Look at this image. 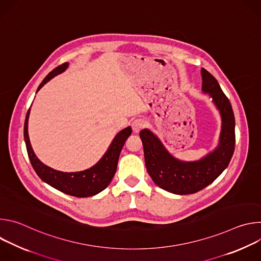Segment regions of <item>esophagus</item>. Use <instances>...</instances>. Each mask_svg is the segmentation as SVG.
<instances>
[{
    "label": "esophagus",
    "instance_id": "34e87169",
    "mask_svg": "<svg viewBox=\"0 0 261 261\" xmlns=\"http://www.w3.org/2000/svg\"><path fill=\"white\" fill-rule=\"evenodd\" d=\"M132 126V129H133V132L134 133H138L141 129H143L145 127V122L141 119H136L132 122L131 124Z\"/></svg>",
    "mask_w": 261,
    "mask_h": 261
}]
</instances>
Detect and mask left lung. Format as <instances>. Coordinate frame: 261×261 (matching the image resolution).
<instances>
[{
    "label": "left lung",
    "instance_id": "8db88e82",
    "mask_svg": "<svg viewBox=\"0 0 261 261\" xmlns=\"http://www.w3.org/2000/svg\"><path fill=\"white\" fill-rule=\"evenodd\" d=\"M201 75L202 92L212 97L222 118L219 144L213 152L198 161H180L153 132L143 129L139 133L148 174L160 188L173 194H192L205 188L225 170L234 152L236 120L231 104L208 71L202 68Z\"/></svg>",
    "mask_w": 261,
    "mask_h": 261
}]
</instances>
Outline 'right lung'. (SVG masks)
Returning a JSON list of instances; mask_svg holds the SVG:
<instances>
[{
  "label": "right lung",
  "instance_id": "right-lung-1",
  "mask_svg": "<svg viewBox=\"0 0 261 261\" xmlns=\"http://www.w3.org/2000/svg\"><path fill=\"white\" fill-rule=\"evenodd\" d=\"M67 68L68 63H64L56 69H54L51 72H49L47 74V76L42 81L38 89H37V92H38L47 82H49L51 79L58 75V74L64 72ZM29 116L30 108L28 110L23 128V136L27 151L34 170L43 181H45L55 189L65 194L75 197L93 196L100 193L107 187L117 171L118 161L122 148L127 138L132 133L131 127L123 129L116 135V137L114 138L113 142L110 143L108 150L103 155V157L91 168L77 172H63L43 164L35 155L32 145L30 143V138L28 134Z\"/></svg>",
  "mask_w": 261,
  "mask_h": 261
}]
</instances>
